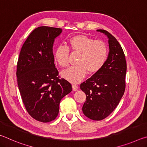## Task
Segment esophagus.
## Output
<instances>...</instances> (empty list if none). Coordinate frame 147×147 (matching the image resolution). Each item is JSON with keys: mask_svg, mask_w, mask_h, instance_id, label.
I'll return each instance as SVG.
<instances>
[{"mask_svg": "<svg viewBox=\"0 0 147 147\" xmlns=\"http://www.w3.org/2000/svg\"><path fill=\"white\" fill-rule=\"evenodd\" d=\"M72 87H73V91H77L78 90V86H77V85H76V84H73V86H72Z\"/></svg>", "mask_w": 147, "mask_h": 147, "instance_id": "obj_1", "label": "esophagus"}]
</instances>
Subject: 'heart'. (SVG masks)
Segmentation results:
<instances>
[{
    "label": "heart",
    "mask_w": 147,
    "mask_h": 147,
    "mask_svg": "<svg viewBox=\"0 0 147 147\" xmlns=\"http://www.w3.org/2000/svg\"><path fill=\"white\" fill-rule=\"evenodd\" d=\"M69 47L73 53H79L76 66L69 67L61 72V76L72 83H78L88 73H97L103 67L108 56L107 45L101 40H94L85 35H77L69 39ZM69 49L59 45L54 54V61L65 67L69 63Z\"/></svg>",
    "instance_id": "1"
}]
</instances>
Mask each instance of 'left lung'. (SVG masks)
I'll list each match as a JSON object with an SVG mask.
<instances>
[{
	"label": "left lung",
	"instance_id": "left-lung-1",
	"mask_svg": "<svg viewBox=\"0 0 147 147\" xmlns=\"http://www.w3.org/2000/svg\"><path fill=\"white\" fill-rule=\"evenodd\" d=\"M96 31L108 37V58L103 67L81 84L80 88L86 94L84 114L92 120L100 121L113 112L123 96L126 61L123 50L115 37L104 30Z\"/></svg>",
	"mask_w": 147,
	"mask_h": 147
}]
</instances>
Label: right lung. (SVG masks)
<instances>
[{
	"label": "right lung",
	"instance_id": "right-lung-1",
	"mask_svg": "<svg viewBox=\"0 0 147 147\" xmlns=\"http://www.w3.org/2000/svg\"><path fill=\"white\" fill-rule=\"evenodd\" d=\"M62 29H34L22 47L17 61V84L26 111L36 120L49 123L59 113V102L72 91L71 84L59 78L53 47Z\"/></svg>",
	"mask_w": 147,
	"mask_h": 147
}]
</instances>
